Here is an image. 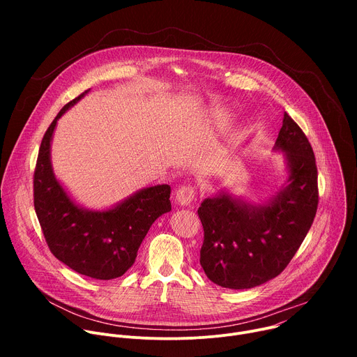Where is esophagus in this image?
I'll use <instances>...</instances> for the list:
<instances>
[{
    "mask_svg": "<svg viewBox=\"0 0 357 357\" xmlns=\"http://www.w3.org/2000/svg\"><path fill=\"white\" fill-rule=\"evenodd\" d=\"M193 199H195V190H193V188H189V186L179 188L175 193V203L181 206L190 205Z\"/></svg>",
    "mask_w": 357,
    "mask_h": 357,
    "instance_id": "obj_1",
    "label": "esophagus"
}]
</instances>
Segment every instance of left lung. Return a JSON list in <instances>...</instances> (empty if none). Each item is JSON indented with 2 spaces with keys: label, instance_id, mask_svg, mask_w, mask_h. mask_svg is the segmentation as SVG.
<instances>
[{
  "label": "left lung",
  "instance_id": "obj_1",
  "mask_svg": "<svg viewBox=\"0 0 357 357\" xmlns=\"http://www.w3.org/2000/svg\"><path fill=\"white\" fill-rule=\"evenodd\" d=\"M273 149L282 152L285 182L270 199L254 203L220 189L203 199L197 209L205 231L200 266L223 288L248 289L281 274L317 215L314 151L287 113Z\"/></svg>",
  "mask_w": 357,
  "mask_h": 357
}]
</instances>
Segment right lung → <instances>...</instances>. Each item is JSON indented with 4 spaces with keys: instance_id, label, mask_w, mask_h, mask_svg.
<instances>
[{
    "instance_id": "add662e5",
    "label": "right lung",
    "mask_w": 357,
    "mask_h": 357,
    "mask_svg": "<svg viewBox=\"0 0 357 357\" xmlns=\"http://www.w3.org/2000/svg\"><path fill=\"white\" fill-rule=\"evenodd\" d=\"M89 91L68 103L43 135L33 175V205L45 240L59 261L94 280H114L131 268L152 223L171 212V186L142 188L101 211L87 209L73 199L54 172L50 146L58 120Z\"/></svg>"
}]
</instances>
